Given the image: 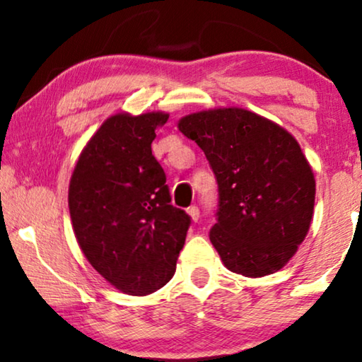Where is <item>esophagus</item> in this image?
<instances>
[{
	"label": "esophagus",
	"instance_id": "obj_1",
	"mask_svg": "<svg viewBox=\"0 0 362 362\" xmlns=\"http://www.w3.org/2000/svg\"><path fill=\"white\" fill-rule=\"evenodd\" d=\"M187 214H189V218H191L194 223L199 221V216H201V214H199L198 206H191V208H187Z\"/></svg>",
	"mask_w": 362,
	"mask_h": 362
}]
</instances>
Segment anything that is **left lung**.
Masks as SVG:
<instances>
[{
    "mask_svg": "<svg viewBox=\"0 0 362 362\" xmlns=\"http://www.w3.org/2000/svg\"><path fill=\"white\" fill-rule=\"evenodd\" d=\"M177 128L203 149L218 181L209 239L223 264L246 278L284 267L306 238L316 198L314 173L294 136L243 107L191 112Z\"/></svg>",
    "mask_w": 362,
    "mask_h": 362,
    "instance_id": "obj_1",
    "label": "left lung"
}]
</instances>
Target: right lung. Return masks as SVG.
<instances>
[{
  "mask_svg": "<svg viewBox=\"0 0 362 362\" xmlns=\"http://www.w3.org/2000/svg\"><path fill=\"white\" fill-rule=\"evenodd\" d=\"M163 111L107 118L79 154L68 191L76 241L111 286L151 294L175 276L191 218L171 204L161 164L153 156Z\"/></svg>",
  "mask_w": 362,
  "mask_h": 362,
  "instance_id": "add662e5",
  "label": "right lung"
}]
</instances>
